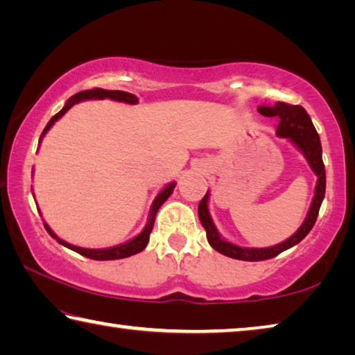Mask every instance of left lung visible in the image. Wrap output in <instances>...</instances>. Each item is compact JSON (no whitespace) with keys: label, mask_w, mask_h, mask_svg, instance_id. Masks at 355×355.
I'll return each instance as SVG.
<instances>
[{"label":"left lung","mask_w":355,"mask_h":355,"mask_svg":"<svg viewBox=\"0 0 355 355\" xmlns=\"http://www.w3.org/2000/svg\"><path fill=\"white\" fill-rule=\"evenodd\" d=\"M258 112L264 117H279V125H277V135L282 137H290V139L296 144L300 148V152L305 155V158L309 159L311 169L315 171L318 175V184L315 189V197L313 202H311L310 211L307 219L302 225H300L299 230L294 233L291 238H288L286 241L280 243L277 245H272V248L268 249H244L238 248L235 244H230L225 239L219 236L218 230L213 224L211 218H209L208 213V192L205 197L199 203V219L202 222L203 228L207 230V239L209 245L214 250H218L219 254L235 258V260H244V261H261V260H269V258L277 257L282 252L293 248L297 243L302 241V239L309 235L311 228H313L318 213H320L321 203L324 199V194H326V169H324L322 163V148H321V141L320 135L315 128V125L311 123V119L300 105H290L285 103V101H277V103L272 106L263 105L258 106Z\"/></svg>","instance_id":"1"}]
</instances>
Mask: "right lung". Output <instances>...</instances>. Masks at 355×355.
<instances>
[{
	"mask_svg": "<svg viewBox=\"0 0 355 355\" xmlns=\"http://www.w3.org/2000/svg\"><path fill=\"white\" fill-rule=\"evenodd\" d=\"M89 98H111V100H117V101H125V103H131L135 105L137 98L135 97L133 94H128V92H123V91H105V89H87V91H81L75 94L73 97H70V100L65 103V106L62 107L61 111L58 114H55L50 119V122L46 123L45 130L42 131V136H44L48 130L51 128V125L56 122L59 117H62L65 112H67L71 106L80 103L81 100H89ZM40 136V137H42ZM173 188H175V183H171L169 186H166V188L159 192L158 197H156L153 205H152V213H150V219H148V224L146 225V228L141 232V235H137L136 238L131 239V241L125 243V244H120L116 245V248H111V249H84V248H76V245H71L69 243L62 241V239H59L55 233L51 232V228L45 224L46 232L50 233V235L56 239L59 244L65 245V248H69L71 250L78 252V254L83 255V257H87L91 258V260H119V258H127L131 255H136L139 254L141 250L146 249V245L148 243V238H150V233L153 230V224H155V218H156V213H158L159 207L163 205V203L167 200V197L172 194Z\"/></svg>",
	"mask_w": 355,
	"mask_h": 355,
	"instance_id": "1",
	"label": "right lung"
}]
</instances>
